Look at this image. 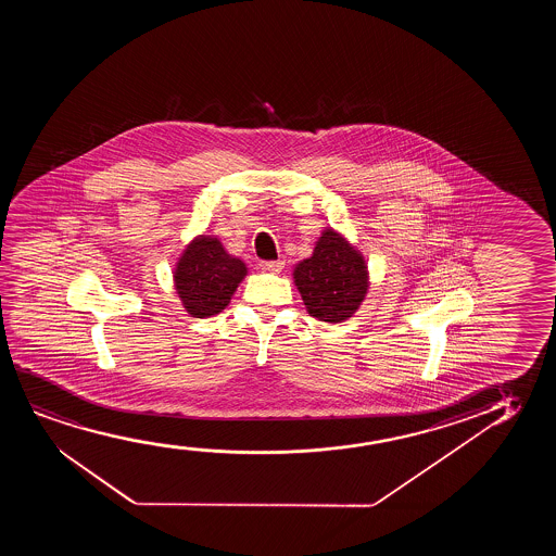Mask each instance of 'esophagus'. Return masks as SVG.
<instances>
[{
  "label": "esophagus",
  "instance_id": "esophagus-1",
  "mask_svg": "<svg viewBox=\"0 0 556 556\" xmlns=\"http://www.w3.org/2000/svg\"><path fill=\"white\" fill-rule=\"evenodd\" d=\"M262 267L269 271V274H279V271H282V267H285V260H269V262H264Z\"/></svg>",
  "mask_w": 556,
  "mask_h": 556
}]
</instances>
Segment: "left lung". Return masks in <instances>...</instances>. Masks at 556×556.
Masks as SVG:
<instances>
[{"instance_id":"8db88e82","label":"left lung","mask_w":556,"mask_h":556,"mask_svg":"<svg viewBox=\"0 0 556 556\" xmlns=\"http://www.w3.org/2000/svg\"><path fill=\"white\" fill-rule=\"evenodd\" d=\"M296 287L307 312L327 323L350 319L365 300V260L350 243L327 229L313 251L294 269Z\"/></svg>"}]
</instances>
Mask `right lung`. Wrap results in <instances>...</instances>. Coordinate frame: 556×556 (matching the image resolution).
<instances>
[{"label":"right lung","instance_id":"1","mask_svg":"<svg viewBox=\"0 0 556 556\" xmlns=\"http://www.w3.org/2000/svg\"><path fill=\"white\" fill-rule=\"evenodd\" d=\"M244 275L243 262L229 256L218 239L201 236L178 262L176 290L188 313L203 319L220 313L229 304Z\"/></svg>","mask_w":556,"mask_h":556}]
</instances>
